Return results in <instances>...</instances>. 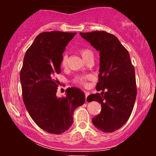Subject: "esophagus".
<instances>
[{
    "instance_id": "1",
    "label": "esophagus",
    "mask_w": 156,
    "mask_h": 156,
    "mask_svg": "<svg viewBox=\"0 0 156 156\" xmlns=\"http://www.w3.org/2000/svg\"><path fill=\"white\" fill-rule=\"evenodd\" d=\"M85 96H86V102H87V97H88V95L89 94V92H87V91H85Z\"/></svg>"
}]
</instances>
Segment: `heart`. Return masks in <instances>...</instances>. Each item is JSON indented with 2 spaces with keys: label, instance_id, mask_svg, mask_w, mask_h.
<instances>
[{
  "label": "heart",
  "instance_id": "b5f03b06",
  "mask_svg": "<svg viewBox=\"0 0 156 156\" xmlns=\"http://www.w3.org/2000/svg\"><path fill=\"white\" fill-rule=\"evenodd\" d=\"M80 54L83 57L84 60H87L89 57L93 56V52L92 50L87 48H82L78 50ZM68 56L67 54H64L62 57V60H61V65L62 67H66L67 64ZM92 78L91 75H82V76H78L73 79V83L76 84H79L82 86H87L88 83V80Z\"/></svg>",
  "mask_w": 156,
  "mask_h": 156
}]
</instances>
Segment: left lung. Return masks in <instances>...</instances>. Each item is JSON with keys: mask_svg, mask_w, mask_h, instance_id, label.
Segmentation results:
<instances>
[{"mask_svg": "<svg viewBox=\"0 0 156 156\" xmlns=\"http://www.w3.org/2000/svg\"><path fill=\"white\" fill-rule=\"evenodd\" d=\"M100 51V74L96 93L87 101H98L101 112L92 119L98 129L112 133L123 126L129 119L136 98L135 69L128 51L114 35L104 31L80 33Z\"/></svg>", "mask_w": 156, "mask_h": 156, "instance_id": "left-lung-1", "label": "left lung"}]
</instances>
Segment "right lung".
I'll return each instance as SVG.
<instances>
[{
	"label": "right lung",
	"mask_w": 156,
	"mask_h": 156,
	"mask_svg": "<svg viewBox=\"0 0 156 156\" xmlns=\"http://www.w3.org/2000/svg\"><path fill=\"white\" fill-rule=\"evenodd\" d=\"M76 33L46 31L36 37L25 55L20 70L23 99L28 114L40 128L61 134L70 128L73 112L85 102L80 89L67 88L57 98L61 60L66 46Z\"/></svg>",
	"instance_id": "1"
}]
</instances>
